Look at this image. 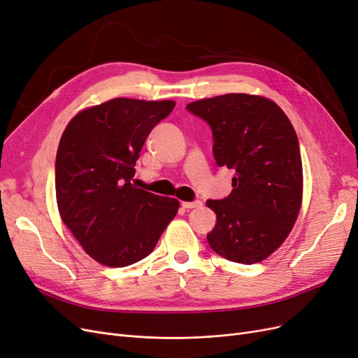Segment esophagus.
I'll list each match as a JSON object with an SVG mask.
<instances>
[{"mask_svg": "<svg viewBox=\"0 0 358 358\" xmlns=\"http://www.w3.org/2000/svg\"><path fill=\"white\" fill-rule=\"evenodd\" d=\"M201 204H203L201 201H182L183 208H195V207H200Z\"/></svg>", "mask_w": 358, "mask_h": 358, "instance_id": "34e87169", "label": "esophagus"}]
</instances>
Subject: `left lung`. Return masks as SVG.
Instances as JSON below:
<instances>
[{"label":"left lung","instance_id":"left-lung-1","mask_svg":"<svg viewBox=\"0 0 358 358\" xmlns=\"http://www.w3.org/2000/svg\"><path fill=\"white\" fill-rule=\"evenodd\" d=\"M187 108L212 127L216 164L236 170L227 199L206 203L216 213L207 241L231 262H262L289 237L301 210L296 131L285 110L264 96L228 93Z\"/></svg>","mask_w":358,"mask_h":358}]
</instances>
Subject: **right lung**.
Segmentation results:
<instances>
[{
	"label": "right lung",
	"mask_w": 358,
	"mask_h": 358,
	"mask_svg": "<svg viewBox=\"0 0 358 358\" xmlns=\"http://www.w3.org/2000/svg\"><path fill=\"white\" fill-rule=\"evenodd\" d=\"M175 105L117 97L80 110L62 134L55 175L59 215L96 262L121 268L141 261L176 216V199L133 183L148 134Z\"/></svg>",
	"instance_id": "1"
}]
</instances>
